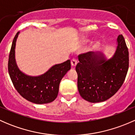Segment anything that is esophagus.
<instances>
[{"label": "esophagus", "mask_w": 135, "mask_h": 135, "mask_svg": "<svg viewBox=\"0 0 135 135\" xmlns=\"http://www.w3.org/2000/svg\"><path fill=\"white\" fill-rule=\"evenodd\" d=\"M77 65V60L75 59H73L71 60V65L72 67H75Z\"/></svg>", "instance_id": "1"}]
</instances>
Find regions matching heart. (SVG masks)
I'll return each instance as SVG.
<instances>
[{
    "mask_svg": "<svg viewBox=\"0 0 135 135\" xmlns=\"http://www.w3.org/2000/svg\"><path fill=\"white\" fill-rule=\"evenodd\" d=\"M88 41V40H85V42H87ZM97 42H92L91 44V45H90V49L91 50H93V49H95V47H96V46H97Z\"/></svg>",
    "mask_w": 135,
    "mask_h": 135,
    "instance_id": "1",
    "label": "heart"
}]
</instances>
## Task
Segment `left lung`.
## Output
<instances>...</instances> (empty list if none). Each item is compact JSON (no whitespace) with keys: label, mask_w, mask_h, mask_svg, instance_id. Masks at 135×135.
Returning a JSON list of instances; mask_svg holds the SVG:
<instances>
[{"label":"left lung","mask_w":135,"mask_h":135,"mask_svg":"<svg viewBox=\"0 0 135 135\" xmlns=\"http://www.w3.org/2000/svg\"><path fill=\"white\" fill-rule=\"evenodd\" d=\"M76 66L80 95L90 103H100L113 96L122 87L129 68V51L122 35L117 38L114 55L107 59L103 53L78 55Z\"/></svg>","instance_id":"1"}]
</instances>
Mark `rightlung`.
I'll list each match as a JSON object with an SVG mask.
<instances>
[{
  "mask_svg": "<svg viewBox=\"0 0 135 135\" xmlns=\"http://www.w3.org/2000/svg\"><path fill=\"white\" fill-rule=\"evenodd\" d=\"M19 34L17 32L13 38L9 55L8 73L12 83L17 92L28 101L38 104L51 103L57 97L61 80L70 69V61L54 65L42 75H27L19 69L15 57Z\"/></svg>",
  "mask_w": 135,
  "mask_h": 135,
  "instance_id": "right-lung-1",
  "label": "right lung"
}]
</instances>
